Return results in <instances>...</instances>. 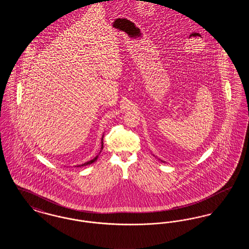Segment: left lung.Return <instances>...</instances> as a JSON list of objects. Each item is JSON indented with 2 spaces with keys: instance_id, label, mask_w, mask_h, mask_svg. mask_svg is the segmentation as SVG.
Wrapping results in <instances>:
<instances>
[{
  "instance_id": "8db88e82",
  "label": "left lung",
  "mask_w": 249,
  "mask_h": 249,
  "mask_svg": "<svg viewBox=\"0 0 249 249\" xmlns=\"http://www.w3.org/2000/svg\"><path fill=\"white\" fill-rule=\"evenodd\" d=\"M159 160H160V159H159ZM160 160V161H161V162H165V161H164V160Z\"/></svg>"
}]
</instances>
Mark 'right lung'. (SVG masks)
Here are the masks:
<instances>
[{"label":"right lung","mask_w":249,"mask_h":249,"mask_svg":"<svg viewBox=\"0 0 249 249\" xmlns=\"http://www.w3.org/2000/svg\"><path fill=\"white\" fill-rule=\"evenodd\" d=\"M103 148H104V134H103V136H102V140H101V150H100V153L102 152V150H103ZM99 154L97 155L96 157H95L94 159H92V160H89V161H87V162H85L83 164H79V165H75V167H81V166H86L89 165V164H91V163H93L95 162L96 160H97V159H98V157H99Z\"/></svg>","instance_id":"1"}]
</instances>
